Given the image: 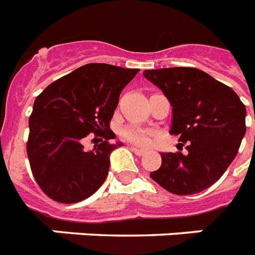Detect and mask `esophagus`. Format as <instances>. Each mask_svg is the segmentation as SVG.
Segmentation results:
<instances>
[{
	"mask_svg": "<svg viewBox=\"0 0 255 255\" xmlns=\"http://www.w3.org/2000/svg\"><path fill=\"white\" fill-rule=\"evenodd\" d=\"M131 151L133 152L136 156H144V153H145L144 149H141V148H136V147H131Z\"/></svg>",
	"mask_w": 255,
	"mask_h": 255,
	"instance_id": "34e87169",
	"label": "esophagus"
}]
</instances>
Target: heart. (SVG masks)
<instances>
[{"instance_id":"1","label":"heart","mask_w":255,"mask_h":255,"mask_svg":"<svg viewBox=\"0 0 255 255\" xmlns=\"http://www.w3.org/2000/svg\"><path fill=\"white\" fill-rule=\"evenodd\" d=\"M120 135L126 140H128L129 143L141 145V147H151L156 139L155 132L147 129V128L136 127V126H128V127L123 128Z\"/></svg>"}]
</instances>
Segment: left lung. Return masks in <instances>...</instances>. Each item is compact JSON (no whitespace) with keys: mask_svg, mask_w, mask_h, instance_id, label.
<instances>
[{"mask_svg":"<svg viewBox=\"0 0 255 255\" xmlns=\"http://www.w3.org/2000/svg\"><path fill=\"white\" fill-rule=\"evenodd\" d=\"M143 75L169 100L170 133L188 151L161 153V167L151 178L178 196L200 193L237 156L246 132L245 104L229 86L193 67L144 70Z\"/></svg>","mask_w":255,"mask_h":255,"instance_id":"8db88e82","label":"left lung"}]
</instances>
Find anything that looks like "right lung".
Masks as SVG:
<instances>
[{
    "instance_id": "add662e5",
    "label": "right lung",
    "mask_w": 255,
    "mask_h": 255,
    "mask_svg": "<svg viewBox=\"0 0 255 255\" xmlns=\"http://www.w3.org/2000/svg\"><path fill=\"white\" fill-rule=\"evenodd\" d=\"M139 73L107 63H88L59 78L35 98L26 144L30 168L46 196L62 204L86 200L99 189L110 169V129L120 92ZM102 137L91 151L83 139Z\"/></svg>"
}]
</instances>
